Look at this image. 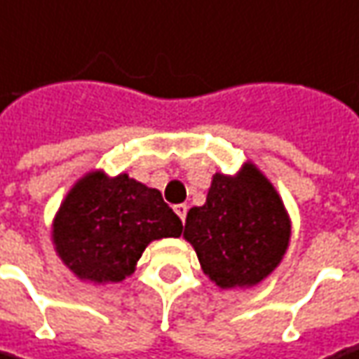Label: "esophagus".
I'll list each match as a JSON object with an SVG mask.
<instances>
[{
    "label": "esophagus",
    "instance_id": "esophagus-1",
    "mask_svg": "<svg viewBox=\"0 0 359 359\" xmlns=\"http://www.w3.org/2000/svg\"><path fill=\"white\" fill-rule=\"evenodd\" d=\"M174 211L177 212V217H180V219H182V221L185 222V215H187V205H185V203L175 205V207H174Z\"/></svg>",
    "mask_w": 359,
    "mask_h": 359
}]
</instances>
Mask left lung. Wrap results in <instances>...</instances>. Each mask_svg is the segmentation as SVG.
<instances>
[{"label": "left lung", "instance_id": "1", "mask_svg": "<svg viewBox=\"0 0 359 359\" xmlns=\"http://www.w3.org/2000/svg\"><path fill=\"white\" fill-rule=\"evenodd\" d=\"M184 238L219 287H252L285 256L291 221L276 187L248 162L236 175H212L203 207L187 212Z\"/></svg>", "mask_w": 359, "mask_h": 359}]
</instances>
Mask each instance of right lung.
Returning a JSON list of instances; mask_svg holds the SVG:
<instances>
[{
    "label": "right lung",
    "mask_w": 359,
    "mask_h": 359,
    "mask_svg": "<svg viewBox=\"0 0 359 359\" xmlns=\"http://www.w3.org/2000/svg\"><path fill=\"white\" fill-rule=\"evenodd\" d=\"M184 224L162 199L127 174L90 172L72 187L52 222L56 254L83 281L128 278L152 241L180 236Z\"/></svg>",
    "instance_id": "obj_1"
}]
</instances>
